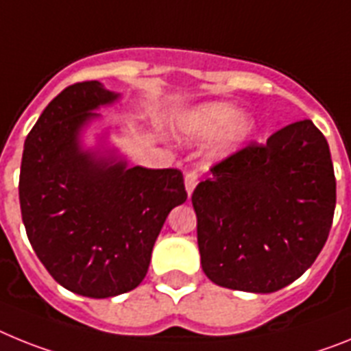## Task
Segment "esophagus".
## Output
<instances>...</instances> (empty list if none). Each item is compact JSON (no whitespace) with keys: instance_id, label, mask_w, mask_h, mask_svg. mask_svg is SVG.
I'll list each match as a JSON object with an SVG mask.
<instances>
[{"instance_id":"esophagus-1","label":"esophagus","mask_w":351,"mask_h":351,"mask_svg":"<svg viewBox=\"0 0 351 351\" xmlns=\"http://www.w3.org/2000/svg\"><path fill=\"white\" fill-rule=\"evenodd\" d=\"M197 182H199V175H197L196 171H189L187 175H185V191H187V194L191 196L194 191V187L197 185Z\"/></svg>"}]
</instances>
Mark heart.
I'll use <instances>...</instances> for the list:
<instances>
[{"label":"heart","instance_id":"b5f03b06","mask_svg":"<svg viewBox=\"0 0 351 351\" xmlns=\"http://www.w3.org/2000/svg\"><path fill=\"white\" fill-rule=\"evenodd\" d=\"M185 130L189 136L199 139L217 134L215 152L230 154L249 138L252 132V120L245 112H237L231 104L212 102L197 108L189 117Z\"/></svg>","mask_w":351,"mask_h":351}]
</instances>
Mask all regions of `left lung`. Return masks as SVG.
I'll use <instances>...</instances> for the list:
<instances>
[{
    "instance_id": "8db88e82",
    "label": "left lung",
    "mask_w": 351,
    "mask_h": 351,
    "mask_svg": "<svg viewBox=\"0 0 351 351\" xmlns=\"http://www.w3.org/2000/svg\"><path fill=\"white\" fill-rule=\"evenodd\" d=\"M193 193L201 267L222 288L272 293L302 276L328 239L336 176L311 120L289 123L210 167Z\"/></svg>"
}]
</instances>
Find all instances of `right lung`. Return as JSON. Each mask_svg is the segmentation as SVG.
I'll return each instance as SVG.
<instances>
[{
    "label": "right lung",
    "mask_w": 351,
    "mask_h": 351,
    "mask_svg": "<svg viewBox=\"0 0 351 351\" xmlns=\"http://www.w3.org/2000/svg\"><path fill=\"white\" fill-rule=\"evenodd\" d=\"M117 93L99 81L66 86L24 141L19 201L29 243L63 288L90 298L145 279L167 213L187 199L178 169L127 167L79 148V130Z\"/></svg>",
    "instance_id": "1"
}]
</instances>
